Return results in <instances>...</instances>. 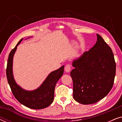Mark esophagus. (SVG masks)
I'll return each mask as SVG.
<instances>
[{"label": "esophagus", "instance_id": "34e87169", "mask_svg": "<svg viewBox=\"0 0 122 122\" xmlns=\"http://www.w3.org/2000/svg\"><path fill=\"white\" fill-rule=\"evenodd\" d=\"M71 69V66L70 64H66V66H65V71L66 72H69Z\"/></svg>", "mask_w": 122, "mask_h": 122}]
</instances>
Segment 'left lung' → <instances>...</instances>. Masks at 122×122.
Masks as SVG:
<instances>
[{"instance_id": "left-lung-1", "label": "left lung", "mask_w": 122, "mask_h": 122, "mask_svg": "<svg viewBox=\"0 0 122 122\" xmlns=\"http://www.w3.org/2000/svg\"><path fill=\"white\" fill-rule=\"evenodd\" d=\"M97 41L79 59L74 60L71 72L73 98L78 103L98 102L111 91L114 84L116 64L111 48L97 34Z\"/></svg>"}]
</instances>
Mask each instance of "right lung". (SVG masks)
Masks as SVG:
<instances>
[{
	"instance_id": "obj_1",
	"label": "right lung",
	"mask_w": 122,
	"mask_h": 122,
	"mask_svg": "<svg viewBox=\"0 0 122 122\" xmlns=\"http://www.w3.org/2000/svg\"><path fill=\"white\" fill-rule=\"evenodd\" d=\"M22 40L23 38L18 43L15 47L11 50L9 54L6 69L8 83L15 98L21 104L31 109H43L50 106L53 102L55 86L56 82L63 74L64 66L49 74L41 86L37 89L33 91H26L23 89L15 82L12 71L13 56L16 47Z\"/></svg>"
}]
</instances>
